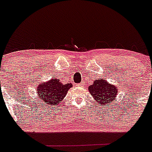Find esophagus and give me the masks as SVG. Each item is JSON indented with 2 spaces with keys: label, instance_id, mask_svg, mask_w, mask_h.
<instances>
[{
  "label": "esophagus",
  "instance_id": "34e87169",
  "mask_svg": "<svg viewBox=\"0 0 152 152\" xmlns=\"http://www.w3.org/2000/svg\"><path fill=\"white\" fill-rule=\"evenodd\" d=\"M83 83H77L76 84V86H79V87H81V86H83Z\"/></svg>",
  "mask_w": 152,
  "mask_h": 152
}]
</instances>
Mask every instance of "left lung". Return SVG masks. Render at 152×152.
<instances>
[{
    "instance_id": "obj_1",
    "label": "left lung",
    "mask_w": 152,
    "mask_h": 152,
    "mask_svg": "<svg viewBox=\"0 0 152 152\" xmlns=\"http://www.w3.org/2000/svg\"><path fill=\"white\" fill-rule=\"evenodd\" d=\"M89 91L100 106L101 104H110L115 100L117 88L109 84L104 79L95 80L93 85L89 86Z\"/></svg>"
}]
</instances>
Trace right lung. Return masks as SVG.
Listing matches in <instances>:
<instances>
[{"instance_id":"right-lung-1","label":"right lung","mask_w":152,"mask_h":152,"mask_svg":"<svg viewBox=\"0 0 152 152\" xmlns=\"http://www.w3.org/2000/svg\"><path fill=\"white\" fill-rule=\"evenodd\" d=\"M72 86L71 83L62 84L57 79H51L48 82L39 85L36 91L45 104L55 105L61 103Z\"/></svg>"}]
</instances>
